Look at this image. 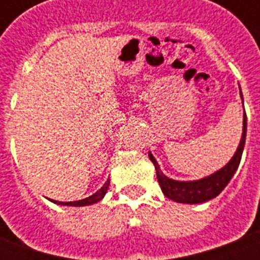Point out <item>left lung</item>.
Wrapping results in <instances>:
<instances>
[{"label":"left lung","mask_w":260,"mask_h":260,"mask_svg":"<svg viewBox=\"0 0 260 260\" xmlns=\"http://www.w3.org/2000/svg\"><path fill=\"white\" fill-rule=\"evenodd\" d=\"M241 90V89H240ZM241 99H242V93H241ZM244 102V100H242ZM245 138H246V114L244 111V126H242V136H241L240 146L237 149V152L230 160L229 163L224 166L223 169H220L216 173L207 175L202 180L196 181H175L169 178L167 175L163 174V171L160 170V166L156 161V158L153 157V154L149 152V158L152 160L156 169V175H157V181L160 184V188L163 193L169 199L178 203H189V205H195V203H203L216 198V196L223 191L227 186L230 180L233 178V175L238 169L241 161V156L244 152V146H245Z\"/></svg>","instance_id":"obj_1"}]
</instances>
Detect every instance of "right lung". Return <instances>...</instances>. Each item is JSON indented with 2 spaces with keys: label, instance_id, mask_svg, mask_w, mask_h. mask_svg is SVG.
<instances>
[{
  "label": "right lung",
  "instance_id": "right-lung-1",
  "mask_svg": "<svg viewBox=\"0 0 260 260\" xmlns=\"http://www.w3.org/2000/svg\"><path fill=\"white\" fill-rule=\"evenodd\" d=\"M108 185H110V180H107V182L104 184V185L96 192V193H93L89 198H85V199H82V201H75V202H58V201H53V199H50L54 203H57V205H62V206H89V205H93V203H97V202H100L104 198V195L107 193Z\"/></svg>",
  "mask_w": 260,
  "mask_h": 260
}]
</instances>
